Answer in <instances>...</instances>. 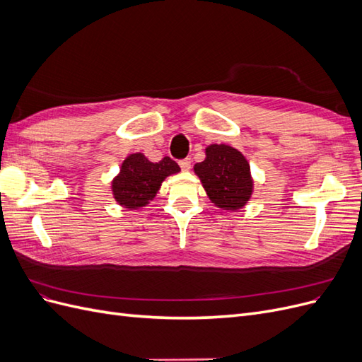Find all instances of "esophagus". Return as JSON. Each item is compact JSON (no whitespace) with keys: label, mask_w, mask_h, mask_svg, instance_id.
I'll return each instance as SVG.
<instances>
[{"label":"esophagus","mask_w":362,"mask_h":362,"mask_svg":"<svg viewBox=\"0 0 362 362\" xmlns=\"http://www.w3.org/2000/svg\"><path fill=\"white\" fill-rule=\"evenodd\" d=\"M180 166L182 170H189L190 166H192V160L190 158H184L180 161Z\"/></svg>","instance_id":"obj_1"}]
</instances>
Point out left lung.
Returning <instances> with one entry per match:
<instances>
[{"label":"left lung","mask_w":362,"mask_h":362,"mask_svg":"<svg viewBox=\"0 0 362 362\" xmlns=\"http://www.w3.org/2000/svg\"><path fill=\"white\" fill-rule=\"evenodd\" d=\"M210 201L222 210H240L250 199L254 180L242 152L229 145H210L205 160L194 164Z\"/></svg>","instance_id":"left-lung-1"}]
</instances>
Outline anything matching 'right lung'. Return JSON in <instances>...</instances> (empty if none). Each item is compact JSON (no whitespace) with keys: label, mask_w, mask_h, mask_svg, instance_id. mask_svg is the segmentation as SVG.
Masks as SVG:
<instances>
[{"label":"right lung","mask_w":362,"mask_h":362,"mask_svg":"<svg viewBox=\"0 0 362 362\" xmlns=\"http://www.w3.org/2000/svg\"><path fill=\"white\" fill-rule=\"evenodd\" d=\"M181 169L172 158L149 161L141 152L129 154L112 181V192L119 205L137 210L156 198L161 182Z\"/></svg>","instance_id":"1"}]
</instances>
